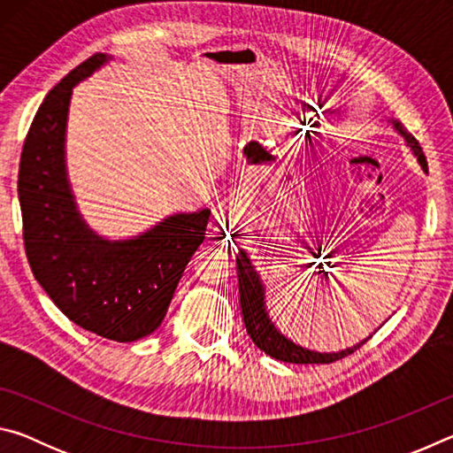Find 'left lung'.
Returning <instances> with one entry per match:
<instances>
[{"label":"left lung","instance_id":"obj_1","mask_svg":"<svg viewBox=\"0 0 453 453\" xmlns=\"http://www.w3.org/2000/svg\"><path fill=\"white\" fill-rule=\"evenodd\" d=\"M394 126L397 127V132L405 137V142L410 143L413 153H416L421 170L427 172L426 156L424 151H421L416 137L405 132L400 124H394ZM235 265H237V281H240V305H242L245 329H248V335L254 340L256 346L262 351H265L267 356L288 364H332V362H337V359L351 356L356 349L362 348L367 342L365 340L354 348L343 349L340 354H319V351L300 348L297 343L289 342L286 335H281L278 329L273 327L270 318H267L265 302H264V283L259 280L256 267L251 265L250 257L245 256V251H240V254L235 256Z\"/></svg>","mask_w":453,"mask_h":453}]
</instances>
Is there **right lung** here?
Masks as SVG:
<instances>
[{"mask_svg":"<svg viewBox=\"0 0 453 453\" xmlns=\"http://www.w3.org/2000/svg\"><path fill=\"white\" fill-rule=\"evenodd\" d=\"M96 53L61 80L37 110L19 159L18 196L29 267L73 324L105 340H142L162 326L210 210L178 213L135 240L107 242L83 224L65 180L67 105L78 81L105 64Z\"/></svg>","mask_w":453,"mask_h":453,"instance_id":"1","label":"right lung"}]
</instances>
